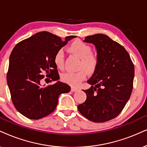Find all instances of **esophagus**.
<instances>
[{
	"label": "esophagus",
	"mask_w": 147,
	"mask_h": 147,
	"mask_svg": "<svg viewBox=\"0 0 147 147\" xmlns=\"http://www.w3.org/2000/svg\"><path fill=\"white\" fill-rule=\"evenodd\" d=\"M78 90V88H77V87H73V86H72L71 87V91L72 92H76V91H77Z\"/></svg>",
	"instance_id": "obj_1"
}]
</instances>
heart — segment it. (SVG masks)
Segmentation results:
<instances>
[{
  "mask_svg": "<svg viewBox=\"0 0 147 147\" xmlns=\"http://www.w3.org/2000/svg\"><path fill=\"white\" fill-rule=\"evenodd\" d=\"M68 49L81 58L79 68L82 70L77 72H64L61 75V78L64 82L74 86H77L86 77L85 70L89 72L94 71L97 66L98 60L95 55L92 53V49L90 45L81 40H75L72 42L68 46ZM53 61L57 68H63L64 55L62 50H58L55 53Z\"/></svg>",
  "mask_w": 147,
  "mask_h": 147,
  "instance_id": "b5f03b06",
  "label": "heart"
}]
</instances>
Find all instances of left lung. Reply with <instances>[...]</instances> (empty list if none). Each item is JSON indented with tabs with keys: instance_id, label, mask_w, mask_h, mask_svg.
<instances>
[{
	"instance_id": "8db88e82",
	"label": "left lung",
	"mask_w": 147,
	"mask_h": 147,
	"mask_svg": "<svg viewBox=\"0 0 147 147\" xmlns=\"http://www.w3.org/2000/svg\"><path fill=\"white\" fill-rule=\"evenodd\" d=\"M83 41L94 45L98 63L87 81L91 87L83 90L86 100L78 110L87 119L102 123L116 117L129 100L134 67L125 48L107 35L87 36Z\"/></svg>"
}]
</instances>
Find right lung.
<instances>
[{"instance_id": "right-lung-1", "label": "right lung", "mask_w": 147, "mask_h": 147, "mask_svg": "<svg viewBox=\"0 0 147 147\" xmlns=\"http://www.w3.org/2000/svg\"><path fill=\"white\" fill-rule=\"evenodd\" d=\"M75 37L68 36L62 40L56 35L42 31L13 48L9 57L7 85L15 107L26 117L39 119L47 116L56 108L59 96L70 91L69 85L58 81L60 76L53 58L58 50ZM45 74L57 82L45 87Z\"/></svg>"}]
</instances>
